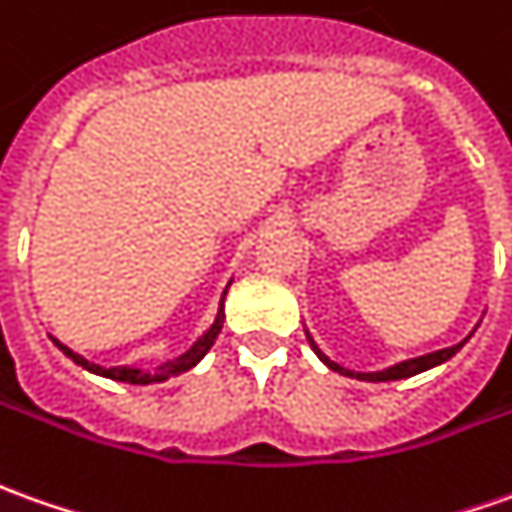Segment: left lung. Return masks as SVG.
Segmentation results:
<instances>
[{
  "mask_svg": "<svg viewBox=\"0 0 512 512\" xmlns=\"http://www.w3.org/2000/svg\"><path fill=\"white\" fill-rule=\"evenodd\" d=\"M308 342H311V347H314V353L325 364H328L330 370H336V373L342 375H356V378H361V381H401V378H412V375L423 373V370H431V367H437V364H443V361H448V358L454 356L457 350H460L462 344H454V347H446V350H437V353H429V356H420V358H409V361H401V364H395V367H389V370H384V373H350V370H344V367H339V364H333L319 347L314 344V339L308 336Z\"/></svg>",
  "mask_w": 512,
  "mask_h": 512,
  "instance_id": "8db88e82",
  "label": "left lung"
}]
</instances>
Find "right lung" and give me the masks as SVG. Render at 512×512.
Segmentation results:
<instances>
[{
    "label": "right lung",
    "instance_id": "1",
    "mask_svg": "<svg viewBox=\"0 0 512 512\" xmlns=\"http://www.w3.org/2000/svg\"><path fill=\"white\" fill-rule=\"evenodd\" d=\"M227 294V291H224ZM221 325H224V300H221V308H218V316H215V322H212V328L198 339L184 356L173 358V361H165V364H159L156 367V373H142V370H134V367H100V364H92V361H86L83 356H78L75 350H69L66 344H61L58 339H52V342L58 344L61 350H64L66 356L72 358L75 364H81L83 370H89V373L97 375H106V378H114V381H125V384H154V381H168L173 375L187 373L190 367H196L201 358L207 356V350H210L215 339H218V333H221Z\"/></svg>",
    "mask_w": 512,
    "mask_h": 512
}]
</instances>
